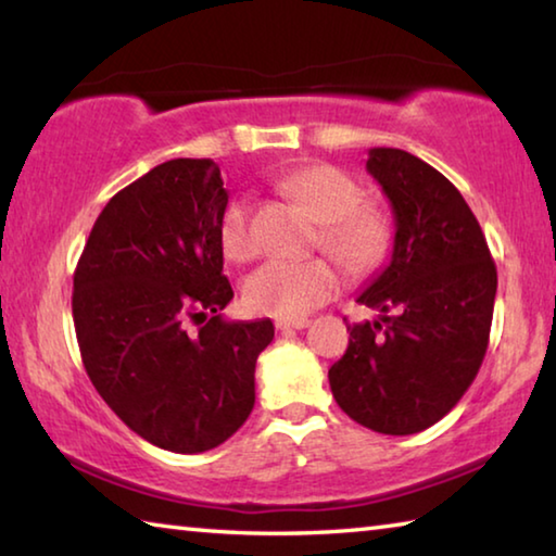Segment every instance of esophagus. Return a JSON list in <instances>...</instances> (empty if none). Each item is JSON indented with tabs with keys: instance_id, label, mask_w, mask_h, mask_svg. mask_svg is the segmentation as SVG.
Listing matches in <instances>:
<instances>
[{
	"instance_id": "1",
	"label": "esophagus",
	"mask_w": 556,
	"mask_h": 556,
	"mask_svg": "<svg viewBox=\"0 0 556 556\" xmlns=\"http://www.w3.org/2000/svg\"><path fill=\"white\" fill-rule=\"evenodd\" d=\"M277 331H301L308 326V318H277Z\"/></svg>"
}]
</instances>
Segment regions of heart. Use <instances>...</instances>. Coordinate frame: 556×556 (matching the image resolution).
Returning <instances> with one entry per match:
<instances>
[{
	"mask_svg": "<svg viewBox=\"0 0 556 556\" xmlns=\"http://www.w3.org/2000/svg\"><path fill=\"white\" fill-rule=\"evenodd\" d=\"M287 193L321 223V242L353 275H368L390 255L392 223L378 205L361 203V188L336 166H308L287 178ZM223 255L248 262L257 252L250 213L242 201L230 203L220 220ZM343 275L333 260H275L244 279L242 299L250 312L299 318L341 291Z\"/></svg>",
	"mask_w": 556,
	"mask_h": 556,
	"instance_id": "heart-1",
	"label": "heart"
}]
</instances>
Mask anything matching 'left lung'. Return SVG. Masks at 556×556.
<instances>
[{
	"label": "left lung",
	"mask_w": 556,
	"mask_h": 556,
	"mask_svg": "<svg viewBox=\"0 0 556 556\" xmlns=\"http://www.w3.org/2000/svg\"><path fill=\"white\" fill-rule=\"evenodd\" d=\"M368 172L394 213L392 260L355 301L378 321L348 324L328 382L348 417L380 434L427 429L481 368L497 289L485 235L464 195L402 149H370Z\"/></svg>",
	"instance_id": "left-lung-1"
}]
</instances>
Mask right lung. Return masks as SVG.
Here are the masks:
<instances>
[{
    "label": "right lung",
    "instance_id": "obj_1",
    "mask_svg": "<svg viewBox=\"0 0 556 556\" xmlns=\"http://www.w3.org/2000/svg\"><path fill=\"white\" fill-rule=\"evenodd\" d=\"M211 159H172L122 188L98 215L73 275L83 365L108 407L159 448L220 446L255 407L269 318L225 321L220 220Z\"/></svg>",
    "mask_w": 556,
    "mask_h": 556
}]
</instances>
